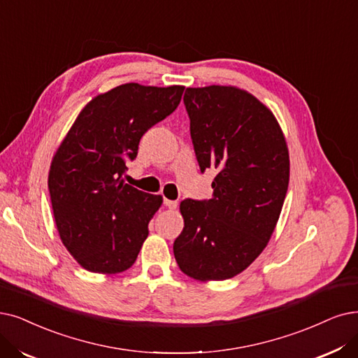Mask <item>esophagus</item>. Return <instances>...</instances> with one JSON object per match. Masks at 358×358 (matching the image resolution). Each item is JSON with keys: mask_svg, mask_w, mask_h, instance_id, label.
Returning <instances> with one entry per match:
<instances>
[{"mask_svg": "<svg viewBox=\"0 0 358 358\" xmlns=\"http://www.w3.org/2000/svg\"><path fill=\"white\" fill-rule=\"evenodd\" d=\"M164 206L169 208V210H176L178 208V201H173V199H164Z\"/></svg>", "mask_w": 358, "mask_h": 358, "instance_id": "34e87169", "label": "esophagus"}]
</instances>
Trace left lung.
<instances>
[{
  "mask_svg": "<svg viewBox=\"0 0 358 358\" xmlns=\"http://www.w3.org/2000/svg\"><path fill=\"white\" fill-rule=\"evenodd\" d=\"M191 138L201 171L216 170L208 201L183 199L173 252L185 275L231 279L275 232L289 183V151L271 110L232 85L187 88Z\"/></svg>",
  "mask_w": 358,
  "mask_h": 358,
  "instance_id": "obj_1",
  "label": "left lung"
}]
</instances>
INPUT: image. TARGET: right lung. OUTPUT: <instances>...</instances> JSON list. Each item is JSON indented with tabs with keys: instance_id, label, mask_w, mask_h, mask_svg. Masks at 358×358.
<instances>
[{
	"instance_id": "add662e5",
	"label": "right lung",
	"mask_w": 358,
	"mask_h": 358,
	"mask_svg": "<svg viewBox=\"0 0 358 358\" xmlns=\"http://www.w3.org/2000/svg\"><path fill=\"white\" fill-rule=\"evenodd\" d=\"M185 87L123 83L82 108L55 150L48 189L57 231L70 255L92 273L132 267L162 195L124 183L126 162L150 127L180 103Z\"/></svg>"
}]
</instances>
